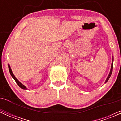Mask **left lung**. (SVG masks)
Masks as SVG:
<instances>
[{"instance_id": "obj_1", "label": "left lung", "mask_w": 121, "mask_h": 121, "mask_svg": "<svg viewBox=\"0 0 121 121\" xmlns=\"http://www.w3.org/2000/svg\"><path fill=\"white\" fill-rule=\"evenodd\" d=\"M112 60H113V58H112ZM112 68H113V62H112V64H111V69L110 73H109V75H108V77H107V80H106V81H105V82H107V81H108V80H109V78H110L111 75V74H112Z\"/></svg>"}]
</instances>
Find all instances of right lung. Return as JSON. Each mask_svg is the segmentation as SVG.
<instances>
[{
	"instance_id": "obj_1",
	"label": "right lung",
	"mask_w": 121,
	"mask_h": 121,
	"mask_svg": "<svg viewBox=\"0 0 121 121\" xmlns=\"http://www.w3.org/2000/svg\"><path fill=\"white\" fill-rule=\"evenodd\" d=\"M9 72H10V75H11V76L13 78V79H14V80H15V81H16V82L17 84V85H19V86H20V88H22V89H24V90H26V86H24V85H23L22 84V83H20V82H19V81H18V80L15 77V76H14V74H13V73H12V69H11V68H10V66H9Z\"/></svg>"
}]
</instances>
